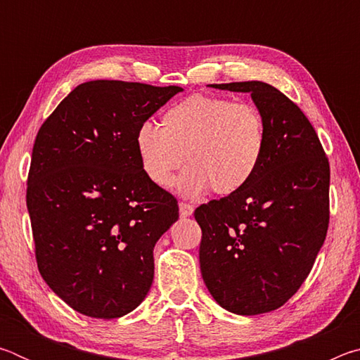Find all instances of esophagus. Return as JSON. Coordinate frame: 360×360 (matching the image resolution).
<instances>
[{
  "label": "esophagus",
  "instance_id": "34e87169",
  "mask_svg": "<svg viewBox=\"0 0 360 360\" xmlns=\"http://www.w3.org/2000/svg\"><path fill=\"white\" fill-rule=\"evenodd\" d=\"M193 212V206L192 205H188V203H184V202H181L179 203V214H181V217H188Z\"/></svg>",
  "mask_w": 360,
  "mask_h": 360
}]
</instances>
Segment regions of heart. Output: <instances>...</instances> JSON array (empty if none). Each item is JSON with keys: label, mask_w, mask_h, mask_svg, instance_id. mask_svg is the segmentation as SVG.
<instances>
[{"label": "heart", "mask_w": 360, "mask_h": 360, "mask_svg": "<svg viewBox=\"0 0 360 360\" xmlns=\"http://www.w3.org/2000/svg\"><path fill=\"white\" fill-rule=\"evenodd\" d=\"M162 127L143 122L135 150L143 173L157 187L176 181L186 197L208 192L229 195L245 187L262 162L266 130L264 115L251 103L197 94L174 103L162 115Z\"/></svg>", "instance_id": "obj_1"}]
</instances>
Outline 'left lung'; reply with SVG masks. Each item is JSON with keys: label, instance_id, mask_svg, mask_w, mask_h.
I'll list each match as a JSON object with an SVG mask.
<instances>
[{"label": "left lung", "instance_id": "1", "mask_svg": "<svg viewBox=\"0 0 360 360\" xmlns=\"http://www.w3.org/2000/svg\"><path fill=\"white\" fill-rule=\"evenodd\" d=\"M251 94L266 143L251 181L195 210L200 268L222 308L243 316L278 309L300 289L328 229L330 167L307 115L260 81L211 84Z\"/></svg>", "mask_w": 360, "mask_h": 360}]
</instances>
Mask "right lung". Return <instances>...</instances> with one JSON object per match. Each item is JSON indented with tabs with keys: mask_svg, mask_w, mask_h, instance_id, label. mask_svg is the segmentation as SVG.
I'll use <instances>...</instances> for the list:
<instances>
[{
	"mask_svg": "<svg viewBox=\"0 0 360 360\" xmlns=\"http://www.w3.org/2000/svg\"><path fill=\"white\" fill-rule=\"evenodd\" d=\"M179 92L176 85L84 82L36 135L27 186L36 262L77 313L120 318L148 295L154 246L178 221L179 206L146 178L135 133Z\"/></svg>",
	"mask_w": 360,
	"mask_h": 360,
	"instance_id": "add662e5",
	"label": "right lung"
}]
</instances>
